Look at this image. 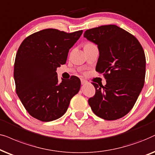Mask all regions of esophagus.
<instances>
[{
  "label": "esophagus",
  "mask_w": 155,
  "mask_h": 155,
  "mask_svg": "<svg viewBox=\"0 0 155 155\" xmlns=\"http://www.w3.org/2000/svg\"><path fill=\"white\" fill-rule=\"evenodd\" d=\"M81 84L82 85H85L86 84H87V81H86V80H85V79H81Z\"/></svg>",
  "instance_id": "34e87169"
}]
</instances>
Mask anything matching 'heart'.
Here are the masks:
<instances>
[{"label":"heart","instance_id":"obj_1","mask_svg":"<svg viewBox=\"0 0 155 155\" xmlns=\"http://www.w3.org/2000/svg\"><path fill=\"white\" fill-rule=\"evenodd\" d=\"M93 45L91 43H88V44H86V45Z\"/></svg>","mask_w":155,"mask_h":155}]
</instances>
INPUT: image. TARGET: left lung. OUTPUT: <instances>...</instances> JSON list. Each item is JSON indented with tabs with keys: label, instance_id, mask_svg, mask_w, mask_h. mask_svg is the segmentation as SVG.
Masks as SVG:
<instances>
[{
	"label": "left lung",
	"instance_id": "obj_1",
	"mask_svg": "<svg viewBox=\"0 0 155 155\" xmlns=\"http://www.w3.org/2000/svg\"><path fill=\"white\" fill-rule=\"evenodd\" d=\"M84 37L98 46L96 71L106 79L105 86L92 83L96 94L88 104L97 116L114 120L127 114L143 88L146 59L133 35L115 25L87 30Z\"/></svg>",
	"mask_w": 155,
	"mask_h": 155
}]
</instances>
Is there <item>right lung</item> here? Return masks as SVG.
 Masks as SVG:
<instances>
[{
  "mask_svg": "<svg viewBox=\"0 0 155 155\" xmlns=\"http://www.w3.org/2000/svg\"><path fill=\"white\" fill-rule=\"evenodd\" d=\"M82 32L45 29L28 36L20 45L14 64L16 93L35 118L43 122L59 118L79 91V78L61 79L59 83L56 71L66 64L69 49Z\"/></svg>",
  "mask_w": 155,
  "mask_h": 155,
  "instance_id": "obj_1",
  "label": "right lung"
}]
</instances>
